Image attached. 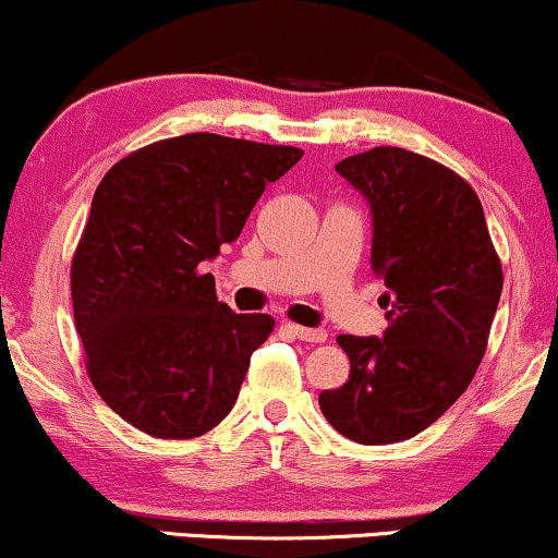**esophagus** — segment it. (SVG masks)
<instances>
[{
  "instance_id": "obj_1",
  "label": "esophagus",
  "mask_w": 558,
  "mask_h": 558,
  "mask_svg": "<svg viewBox=\"0 0 558 558\" xmlns=\"http://www.w3.org/2000/svg\"><path fill=\"white\" fill-rule=\"evenodd\" d=\"M286 328L291 336H296L299 341H306V343H325V338H328V332L319 328H304V325H293V323H288Z\"/></svg>"
}]
</instances>
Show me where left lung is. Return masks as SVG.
Listing matches in <instances>:
<instances>
[{
  "label": "left lung",
  "instance_id": "left-lung-1",
  "mask_svg": "<svg viewBox=\"0 0 558 558\" xmlns=\"http://www.w3.org/2000/svg\"><path fill=\"white\" fill-rule=\"evenodd\" d=\"M373 209V270L388 328L338 336L349 380L323 390L325 420L364 446L430 427L475 377L501 299V259L472 185L430 157L375 146L336 165Z\"/></svg>",
  "mask_w": 558,
  "mask_h": 558
}]
</instances>
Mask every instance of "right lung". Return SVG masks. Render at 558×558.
<instances>
[{"label":"right lung","mask_w":558,"mask_h":558,"mask_svg":"<svg viewBox=\"0 0 558 558\" xmlns=\"http://www.w3.org/2000/svg\"><path fill=\"white\" fill-rule=\"evenodd\" d=\"M301 155L185 133L131 151L101 178L70 288L88 377L128 425L185 440L228 417L275 319L235 315L198 265L239 239L265 185Z\"/></svg>","instance_id":"right-lung-1"}]
</instances>
